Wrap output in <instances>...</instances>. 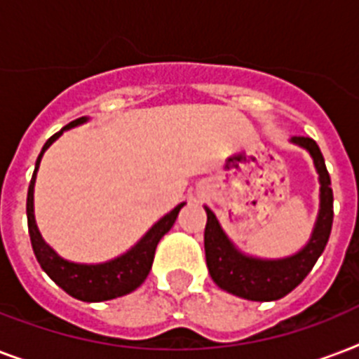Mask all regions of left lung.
Here are the masks:
<instances>
[{
  "label": "left lung",
  "mask_w": 359,
  "mask_h": 359,
  "mask_svg": "<svg viewBox=\"0 0 359 359\" xmlns=\"http://www.w3.org/2000/svg\"><path fill=\"white\" fill-rule=\"evenodd\" d=\"M292 143L306 147L313 156L315 168L320 177V212L309 244L292 257L279 261H259L251 259L233 248L229 238L219 227L218 219L208 207L207 227H205V253L207 266L214 283L240 298L253 302L279 300L294 290L311 272L315 262L328 244L332 224H334V191L332 180L324 163V156L317 141L304 135H294Z\"/></svg>",
  "instance_id": "obj_1"
}]
</instances>
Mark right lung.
<instances>
[{
  "instance_id": "add662e5",
  "label": "right lung",
  "mask_w": 359,
  "mask_h": 359,
  "mask_svg": "<svg viewBox=\"0 0 359 359\" xmlns=\"http://www.w3.org/2000/svg\"><path fill=\"white\" fill-rule=\"evenodd\" d=\"M86 123V117L72 121L67 126L59 130L57 134H53L50 140L44 143L41 154L36 158L35 171H33V179L29 182V190H27V227H29V238L33 251L39 264L42 270L55 281V283L74 296L81 302H104L114 300L119 296L128 294L135 290L143 281L147 279L151 272L152 261H154V251L165 233L173 227L175 219L179 216V210L184 207V203H180L179 207H175L169 214H165L158 224H154L149 233L140 240V244H135L128 253L117 257L114 261L104 262V264H76L61 259L50 245L42 240L41 233L36 229L35 216H33V186H35V175L41 163V158L48 147L52 145L53 141L57 140L59 135L63 134L65 130L72 128L76 124Z\"/></svg>"
}]
</instances>
